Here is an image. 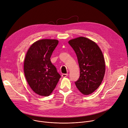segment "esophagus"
I'll use <instances>...</instances> for the list:
<instances>
[{"label":"esophagus","mask_w":128,"mask_h":128,"mask_svg":"<svg viewBox=\"0 0 128 128\" xmlns=\"http://www.w3.org/2000/svg\"><path fill=\"white\" fill-rule=\"evenodd\" d=\"M68 76V74H62V76H63V77H64V78H65V77H66V76Z\"/></svg>","instance_id":"obj_1"}]
</instances>
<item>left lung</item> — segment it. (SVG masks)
Wrapping results in <instances>:
<instances>
[{
  "mask_svg": "<svg viewBox=\"0 0 128 128\" xmlns=\"http://www.w3.org/2000/svg\"><path fill=\"white\" fill-rule=\"evenodd\" d=\"M78 58L80 74L75 82L83 94L88 95L96 90L103 80L106 71L104 55L97 44L84 37L68 42Z\"/></svg>",
  "mask_w": 128,
  "mask_h": 128,
  "instance_id": "left-lung-1",
  "label": "left lung"
}]
</instances>
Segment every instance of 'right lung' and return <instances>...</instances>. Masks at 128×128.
I'll return each instance as SVG.
<instances>
[{"label": "right lung", "instance_id": "right-lung-1", "mask_svg": "<svg viewBox=\"0 0 128 128\" xmlns=\"http://www.w3.org/2000/svg\"><path fill=\"white\" fill-rule=\"evenodd\" d=\"M56 40H38L30 47L24 61V73L31 89L42 96H48L61 78L50 57L58 44Z\"/></svg>", "mask_w": 128, "mask_h": 128}]
</instances>
